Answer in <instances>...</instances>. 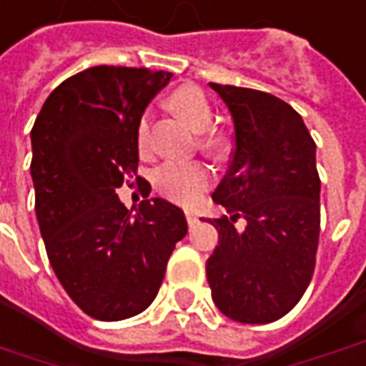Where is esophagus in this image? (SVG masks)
<instances>
[{
  "label": "esophagus",
  "mask_w": 366,
  "mask_h": 366,
  "mask_svg": "<svg viewBox=\"0 0 366 366\" xmlns=\"http://www.w3.org/2000/svg\"><path fill=\"white\" fill-rule=\"evenodd\" d=\"M184 214H186V220H188L190 228H194V226L198 224V216H196V212H192V210H186Z\"/></svg>",
  "instance_id": "34e87169"
}]
</instances>
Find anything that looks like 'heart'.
<instances>
[{
    "instance_id": "obj_1",
    "label": "heart",
    "mask_w": 366,
    "mask_h": 366,
    "mask_svg": "<svg viewBox=\"0 0 366 366\" xmlns=\"http://www.w3.org/2000/svg\"><path fill=\"white\" fill-rule=\"evenodd\" d=\"M168 106L192 130L198 132V144L204 152L220 154L224 150V134L210 126L212 106L198 86L186 84V86L172 89L168 96ZM150 128L152 112L146 110L140 116L138 128H136V140L142 152L150 148ZM210 180H212V174L208 170V166L198 160H168L160 164L152 174L154 188L168 200L180 204H192L208 188Z\"/></svg>"
}]
</instances>
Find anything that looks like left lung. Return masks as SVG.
I'll return each instance as SVG.
<instances>
[{"label": "left lung", "mask_w": 366, "mask_h": 366, "mask_svg": "<svg viewBox=\"0 0 366 366\" xmlns=\"http://www.w3.org/2000/svg\"><path fill=\"white\" fill-rule=\"evenodd\" d=\"M234 122V150L212 194L218 246L206 262L212 300L228 319L267 325L302 298L317 264L320 178L298 112L260 89L210 84ZM245 220V228L235 222Z\"/></svg>", "instance_id": "obj_1"}]
</instances>
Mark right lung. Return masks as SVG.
Returning <instances> with one entry per match:
<instances>
[{
    "mask_svg": "<svg viewBox=\"0 0 366 366\" xmlns=\"http://www.w3.org/2000/svg\"><path fill=\"white\" fill-rule=\"evenodd\" d=\"M172 74L96 66L49 94L31 128V178L46 252L69 298L98 320H124L150 307L174 246L188 232L184 212L162 198L136 214L116 188L136 182V128Z\"/></svg>",
    "mask_w": 366,
    "mask_h": 366,
    "instance_id": "add662e5",
    "label": "right lung"
}]
</instances>
